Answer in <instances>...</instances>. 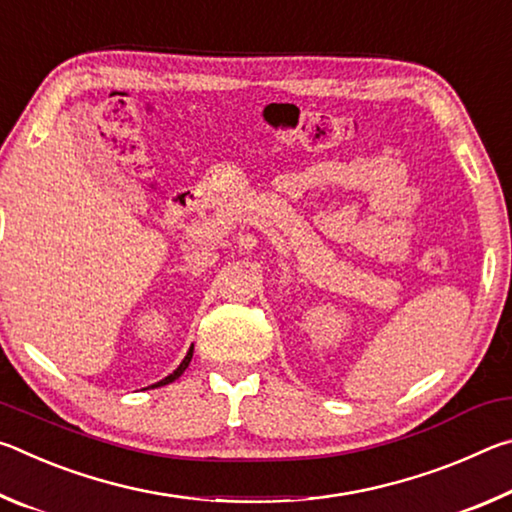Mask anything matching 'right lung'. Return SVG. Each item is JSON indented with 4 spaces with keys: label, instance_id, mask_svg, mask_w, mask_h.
Instances as JSON below:
<instances>
[{
    "label": "right lung",
    "instance_id": "1",
    "mask_svg": "<svg viewBox=\"0 0 512 512\" xmlns=\"http://www.w3.org/2000/svg\"><path fill=\"white\" fill-rule=\"evenodd\" d=\"M192 354H194V345L192 348H189V352H187V357L183 359V363H180V366L171 372L169 377H164L162 381H158V384H153L151 388H158V386H164V384H171V381H176L180 375H183V372L187 370V366H189V361H192Z\"/></svg>",
    "mask_w": 512,
    "mask_h": 512
}]
</instances>
